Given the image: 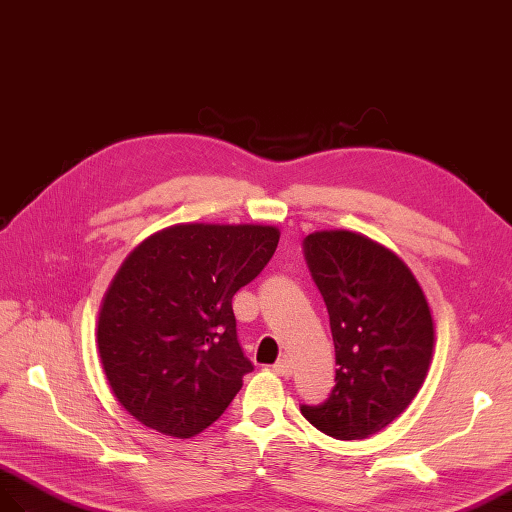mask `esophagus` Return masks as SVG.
Masks as SVG:
<instances>
[{"mask_svg": "<svg viewBox=\"0 0 512 512\" xmlns=\"http://www.w3.org/2000/svg\"><path fill=\"white\" fill-rule=\"evenodd\" d=\"M273 372H275V375H280V377H290V375H293V362H290L288 357H282L273 364Z\"/></svg>", "mask_w": 512, "mask_h": 512, "instance_id": "34e87169", "label": "esophagus"}]
</instances>
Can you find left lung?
Here are the masks:
<instances>
[{"label":"left lung","instance_id":"1","mask_svg":"<svg viewBox=\"0 0 512 512\" xmlns=\"http://www.w3.org/2000/svg\"><path fill=\"white\" fill-rule=\"evenodd\" d=\"M329 312L336 385L321 405H301L334 439H366L403 413L433 359V314L416 275L388 247L351 230L303 239Z\"/></svg>","mask_w":512,"mask_h":512}]
</instances>
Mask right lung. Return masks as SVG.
I'll list each match as a JSON object with an SVG mask.
<instances>
[{"label": "right lung", "mask_w": 512, "mask_h": 512, "mask_svg": "<svg viewBox=\"0 0 512 512\" xmlns=\"http://www.w3.org/2000/svg\"><path fill=\"white\" fill-rule=\"evenodd\" d=\"M278 241L273 226L176 224L122 262L101 303L96 344L109 388L137 422L187 439L226 411L254 370L232 297L265 269Z\"/></svg>", "instance_id": "right-lung-1"}]
</instances>
